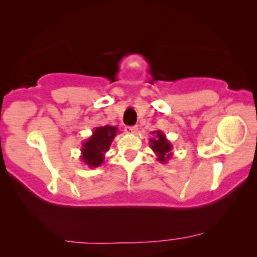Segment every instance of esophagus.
Returning <instances> with one entry per match:
<instances>
[{"label":"esophagus","instance_id":"1","mask_svg":"<svg viewBox=\"0 0 257 257\" xmlns=\"http://www.w3.org/2000/svg\"><path fill=\"white\" fill-rule=\"evenodd\" d=\"M137 127H125L124 128V132L127 134H136L137 133Z\"/></svg>","mask_w":257,"mask_h":257}]
</instances>
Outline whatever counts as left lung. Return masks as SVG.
I'll list each match as a JSON object with an SVG mask.
<instances>
[{
    "label": "left lung",
    "instance_id": "obj_1",
    "mask_svg": "<svg viewBox=\"0 0 257 257\" xmlns=\"http://www.w3.org/2000/svg\"><path fill=\"white\" fill-rule=\"evenodd\" d=\"M153 137L149 139L150 148L156 154L157 161L161 163H168V161L172 157V144L170 141L166 139L165 134L161 130H156V132H151Z\"/></svg>",
    "mask_w": 257,
    "mask_h": 257
}]
</instances>
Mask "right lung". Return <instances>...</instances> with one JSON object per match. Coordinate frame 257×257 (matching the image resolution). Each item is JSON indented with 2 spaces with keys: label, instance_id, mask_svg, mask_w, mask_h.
Instances as JSON below:
<instances>
[{
  "label": "right lung",
  "instance_id": "add662e5",
  "mask_svg": "<svg viewBox=\"0 0 257 257\" xmlns=\"http://www.w3.org/2000/svg\"><path fill=\"white\" fill-rule=\"evenodd\" d=\"M116 135L117 127L113 125L94 128L92 136H89L81 147L80 160L84 162V164L88 168H97L102 165L104 155Z\"/></svg>",
  "mask_w": 257,
  "mask_h": 257
}]
</instances>
